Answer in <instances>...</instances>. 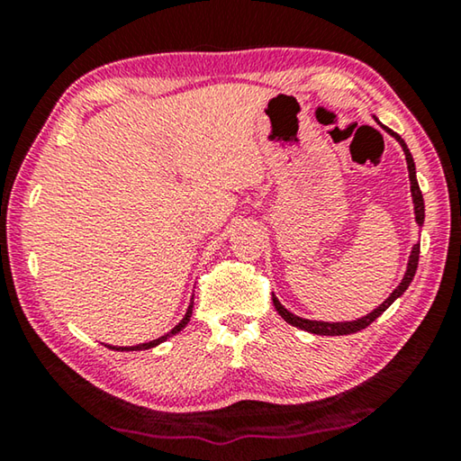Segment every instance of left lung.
I'll use <instances>...</instances> for the list:
<instances>
[{"instance_id": "left-lung-1", "label": "left lung", "mask_w": 461, "mask_h": 461, "mask_svg": "<svg viewBox=\"0 0 461 461\" xmlns=\"http://www.w3.org/2000/svg\"><path fill=\"white\" fill-rule=\"evenodd\" d=\"M390 136H394L396 140H399V144L402 146L404 150V156H407V167H409V178H411V193H412V203H415V220L419 225H423L425 221V203H423V194H420V189H419V183H417V173H415V162H412V156L409 152L407 144H404V140L394 134L393 130L384 128ZM419 244L412 248L411 252V258H409V267H407V272H404V278L402 283L394 288L393 294L388 296V299L382 303V305L378 309H374L372 313H368L362 319H357V321H346V323H325V321H309V319H303V317H296L293 315L291 311H286L283 305H280L276 296H272V303H275V309L278 311V315L285 319L286 323H291L294 327H299V330H305L309 333H317V335H348V333H356V331H362L368 327L372 321H376V319L384 313V311L393 305V303L399 299V296L407 291L412 276H415L417 272V267H419Z\"/></svg>"}]
</instances>
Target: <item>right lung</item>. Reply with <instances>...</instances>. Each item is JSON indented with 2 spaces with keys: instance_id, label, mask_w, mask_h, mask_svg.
Here are the masks:
<instances>
[{
  "instance_id": "right-lung-1",
  "label": "right lung",
  "mask_w": 461,
  "mask_h": 461,
  "mask_svg": "<svg viewBox=\"0 0 461 461\" xmlns=\"http://www.w3.org/2000/svg\"><path fill=\"white\" fill-rule=\"evenodd\" d=\"M191 313H193V301H191V305H189V309H186V313H185V317H183V321L178 323L175 330H170L167 335H162V338H158V339H152V341H148V343H140V346H131V348H112V349H122V352H138V349H150V348H154V346H158V343H162L165 339H168V338H173L175 333H178L183 330V327L189 323V319H191Z\"/></svg>"
}]
</instances>
